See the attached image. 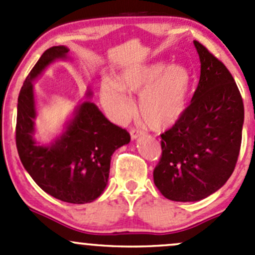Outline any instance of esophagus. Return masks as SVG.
<instances>
[{
  "instance_id": "esophagus-1",
  "label": "esophagus",
  "mask_w": 255,
  "mask_h": 255,
  "mask_svg": "<svg viewBox=\"0 0 255 255\" xmlns=\"http://www.w3.org/2000/svg\"><path fill=\"white\" fill-rule=\"evenodd\" d=\"M130 137H132V139H137V138H139V137H142V135L144 134V133L142 132V130H139V129H135V128H132V129H130Z\"/></svg>"
}]
</instances>
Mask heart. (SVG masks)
Segmentation results:
<instances>
[{"label": "heart", "mask_w": 255, "mask_h": 255, "mask_svg": "<svg viewBox=\"0 0 255 255\" xmlns=\"http://www.w3.org/2000/svg\"><path fill=\"white\" fill-rule=\"evenodd\" d=\"M192 76L182 64L168 65L155 61L129 66L118 75V82L101 85V101L117 122H126L134 112L129 94L139 96V113L148 126L156 129L173 127L187 107Z\"/></svg>", "instance_id": "heart-1"}]
</instances>
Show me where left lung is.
I'll list each match as a JSON object with an SVG mask.
<instances>
[{"label": "left lung", "mask_w": 255, "mask_h": 255, "mask_svg": "<svg viewBox=\"0 0 255 255\" xmlns=\"http://www.w3.org/2000/svg\"><path fill=\"white\" fill-rule=\"evenodd\" d=\"M201 64L191 104L161 134L154 184L171 201L194 202L215 194L235 170L242 143L244 107L228 69L194 40Z\"/></svg>", "instance_id": "8db88e82"}]
</instances>
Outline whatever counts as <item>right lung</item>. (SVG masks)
I'll return each mask as SVG.
<instances>
[{
    "label": "right lung",
    "instance_id": "right-lung-1",
    "mask_svg": "<svg viewBox=\"0 0 255 255\" xmlns=\"http://www.w3.org/2000/svg\"><path fill=\"white\" fill-rule=\"evenodd\" d=\"M69 50L49 48L25 79L18 96L16 144L23 166L43 191L69 204H87L104 192L112 154L129 143L130 135L105 117L87 89L61 133L49 143L38 139L34 81L55 61L71 60Z\"/></svg>",
    "mask_w": 255,
    "mask_h": 255
}]
</instances>
